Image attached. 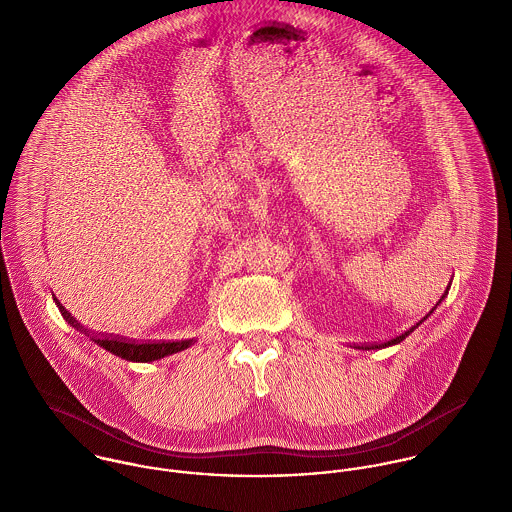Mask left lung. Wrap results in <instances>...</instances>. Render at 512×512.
<instances>
[{
    "instance_id": "1",
    "label": "left lung",
    "mask_w": 512,
    "mask_h": 512,
    "mask_svg": "<svg viewBox=\"0 0 512 512\" xmlns=\"http://www.w3.org/2000/svg\"><path fill=\"white\" fill-rule=\"evenodd\" d=\"M441 297H443V295H441Z\"/></svg>"
}]
</instances>
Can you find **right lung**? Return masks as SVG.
I'll return each instance as SVG.
<instances>
[{
  "label": "right lung",
  "instance_id": "obj_1",
  "mask_svg": "<svg viewBox=\"0 0 512 512\" xmlns=\"http://www.w3.org/2000/svg\"><path fill=\"white\" fill-rule=\"evenodd\" d=\"M57 305H59V309H61V313H63V317L73 325V327H76V329H80L82 325L74 319V317H71V313L63 307V303L61 301H57ZM110 353H114V351H110ZM173 353V351H171ZM116 355L118 357H122V359H126V361H132V363H151V361H157V359H163L165 355H169V351H122V353H118L116 351Z\"/></svg>",
  "mask_w": 512,
  "mask_h": 512
}]
</instances>
